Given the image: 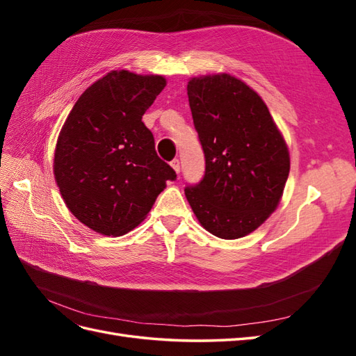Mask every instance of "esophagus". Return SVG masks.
<instances>
[{
  "instance_id": "obj_1",
  "label": "esophagus",
  "mask_w": 356,
  "mask_h": 356,
  "mask_svg": "<svg viewBox=\"0 0 356 356\" xmlns=\"http://www.w3.org/2000/svg\"><path fill=\"white\" fill-rule=\"evenodd\" d=\"M170 166L174 168V170L177 172V174H179V170H181V166H179V160L178 159H174L170 161Z\"/></svg>"
}]
</instances>
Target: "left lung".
<instances>
[{
    "label": "left lung",
    "mask_w": 356,
    "mask_h": 356,
    "mask_svg": "<svg viewBox=\"0 0 356 356\" xmlns=\"http://www.w3.org/2000/svg\"><path fill=\"white\" fill-rule=\"evenodd\" d=\"M187 95L204 174L184 188L199 222L221 239L254 232L281 200L289 154L263 99L229 74L191 79Z\"/></svg>",
    "instance_id": "obj_1"
}]
</instances>
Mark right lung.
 Returning a JSON list of instances; mask_svg holds the SVG:
<instances>
[{"label":"right lung","instance_id":"obj_1","mask_svg":"<svg viewBox=\"0 0 356 356\" xmlns=\"http://www.w3.org/2000/svg\"><path fill=\"white\" fill-rule=\"evenodd\" d=\"M161 75L111 71L86 90L63 124L55 179L68 209L89 229L122 236L141 222L166 181L144 113L163 90Z\"/></svg>","mask_w":356,"mask_h":356}]
</instances>
